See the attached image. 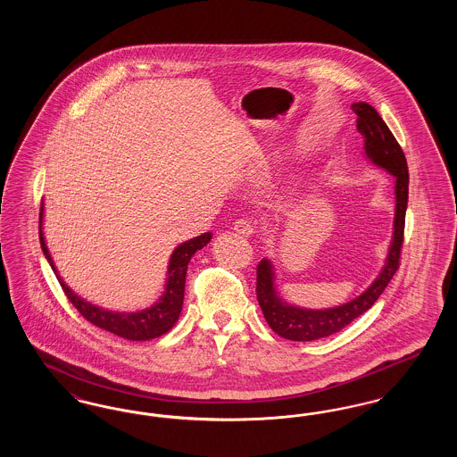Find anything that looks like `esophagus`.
Here are the masks:
<instances>
[{"label": "esophagus", "instance_id": "1", "mask_svg": "<svg viewBox=\"0 0 457 457\" xmlns=\"http://www.w3.org/2000/svg\"><path fill=\"white\" fill-rule=\"evenodd\" d=\"M235 231L243 237H252L255 233V226L250 219H239L235 222Z\"/></svg>", "mask_w": 457, "mask_h": 457}]
</instances>
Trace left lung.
<instances>
[{
  "instance_id": "obj_1",
  "label": "left lung",
  "mask_w": 457,
  "mask_h": 457,
  "mask_svg": "<svg viewBox=\"0 0 457 457\" xmlns=\"http://www.w3.org/2000/svg\"><path fill=\"white\" fill-rule=\"evenodd\" d=\"M351 109L358 116L356 129L363 137L365 157L377 168H382L394 176L395 212L391 246L378 276L360 296L353 298L348 303L322 310L287 303L278 293L274 263L269 259H262L257 265V300L262 313L270 328L289 341H315L343 330L371 308L399 269L410 185L406 157L389 127L373 106H370L369 103H354Z\"/></svg>"
}]
</instances>
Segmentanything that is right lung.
Instances as JSON below:
<instances>
[{
    "mask_svg": "<svg viewBox=\"0 0 457 457\" xmlns=\"http://www.w3.org/2000/svg\"><path fill=\"white\" fill-rule=\"evenodd\" d=\"M39 218H41L39 219V239H41L44 257L47 259L53 272L56 274L58 281L62 284L66 298L80 312V315L84 319H87L90 324H94L99 328H104L111 334L120 336L129 341H149V339L166 334L170 328H173L174 324L179 319L181 306H183L188 263L195 255V252L202 250L212 238V233H204L196 238L183 241L181 245H178L174 248L173 253L170 257V263H168V272H166L168 278L164 284V291L153 306L138 310V312H114V310H106L103 306L90 303L66 286L54 265V261L47 250L46 238H44V204L41 205Z\"/></svg>",
    "mask_w": 457,
    "mask_h": 457,
    "instance_id": "1",
    "label": "right lung"
}]
</instances>
